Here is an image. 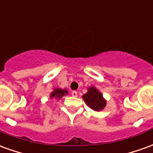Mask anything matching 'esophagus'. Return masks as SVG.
I'll return each mask as SVG.
<instances>
[{"label": "esophagus", "mask_w": 153, "mask_h": 153, "mask_svg": "<svg viewBox=\"0 0 153 153\" xmlns=\"http://www.w3.org/2000/svg\"><path fill=\"white\" fill-rule=\"evenodd\" d=\"M71 94H72V96H73V97H77V96H78V93H77L76 91H73Z\"/></svg>", "instance_id": "34e87169"}]
</instances>
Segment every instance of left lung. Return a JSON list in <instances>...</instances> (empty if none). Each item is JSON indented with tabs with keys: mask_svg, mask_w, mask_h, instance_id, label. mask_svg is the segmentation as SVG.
I'll return each instance as SVG.
<instances>
[{
	"mask_svg": "<svg viewBox=\"0 0 153 153\" xmlns=\"http://www.w3.org/2000/svg\"><path fill=\"white\" fill-rule=\"evenodd\" d=\"M83 99L90 108L97 111L104 109L106 105V101L103 98L102 94L95 87L88 88V93L83 95Z\"/></svg>",
	"mask_w": 153,
	"mask_h": 153,
	"instance_id": "left-lung-1",
	"label": "left lung"
}]
</instances>
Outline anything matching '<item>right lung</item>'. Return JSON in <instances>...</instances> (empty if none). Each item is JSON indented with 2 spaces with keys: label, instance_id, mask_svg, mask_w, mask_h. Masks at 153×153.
<instances>
[{
  "label": "right lung",
  "instance_id": "1",
  "mask_svg": "<svg viewBox=\"0 0 153 153\" xmlns=\"http://www.w3.org/2000/svg\"><path fill=\"white\" fill-rule=\"evenodd\" d=\"M68 94V91L66 89H61V88H55L52 93H51V98H57L59 100L65 95Z\"/></svg>",
  "mask_w": 153,
  "mask_h": 153
}]
</instances>
